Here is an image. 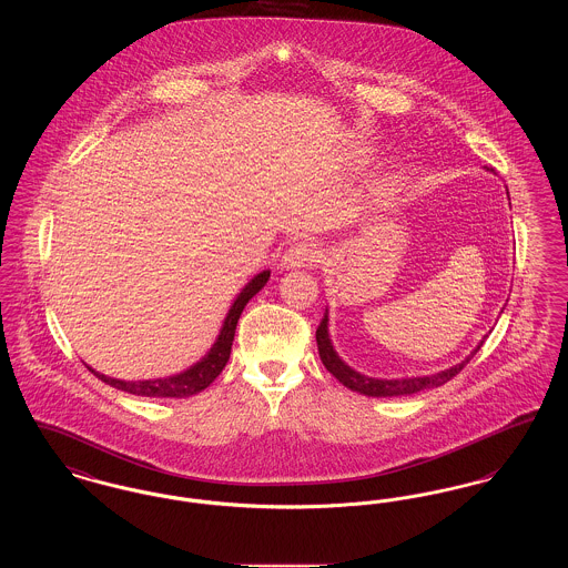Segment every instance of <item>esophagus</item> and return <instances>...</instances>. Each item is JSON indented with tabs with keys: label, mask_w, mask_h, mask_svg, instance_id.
<instances>
[{
	"label": "esophagus",
	"mask_w": 568,
	"mask_h": 568,
	"mask_svg": "<svg viewBox=\"0 0 568 568\" xmlns=\"http://www.w3.org/2000/svg\"><path fill=\"white\" fill-rule=\"evenodd\" d=\"M320 251L313 243L292 244L283 255H281V271H294V268H304L317 262Z\"/></svg>",
	"instance_id": "obj_1"
}]
</instances>
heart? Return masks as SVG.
<instances>
[{
  "label": "heart",
  "mask_w": 568,
  "mask_h": 568,
  "mask_svg": "<svg viewBox=\"0 0 568 568\" xmlns=\"http://www.w3.org/2000/svg\"><path fill=\"white\" fill-rule=\"evenodd\" d=\"M389 190H392V187H389ZM389 190H387V191H389Z\"/></svg>",
  "instance_id": "b5f03b06"
}]
</instances>
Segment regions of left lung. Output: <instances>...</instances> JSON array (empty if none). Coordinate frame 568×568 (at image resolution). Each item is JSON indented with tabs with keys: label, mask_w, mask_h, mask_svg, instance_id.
Returning a JSON list of instances; mask_svg holds the SVG:
<instances>
[{
	"label": "left lung",
	"mask_w": 568,
	"mask_h": 568,
	"mask_svg": "<svg viewBox=\"0 0 568 568\" xmlns=\"http://www.w3.org/2000/svg\"><path fill=\"white\" fill-rule=\"evenodd\" d=\"M509 193V191H507ZM329 315H327V308H325L324 320L317 327V347H320V357L324 362L325 368L329 371V375L338 378L345 387H349L352 392H359L364 396H373V398H392V396H410V394H417V392H424V389H433V387H440L445 385L447 381L458 375L459 371L470 362V357L475 353L481 349L486 336L477 343V347L473 352L468 353L462 362L445 368V371H438L433 375H424V377H400V378H378L368 377V375H362L357 373L355 368H352L332 345V338H329Z\"/></svg>",
	"instance_id": "1"
}]
</instances>
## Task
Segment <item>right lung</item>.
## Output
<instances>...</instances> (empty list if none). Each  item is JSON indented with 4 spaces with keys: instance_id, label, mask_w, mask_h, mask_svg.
Wrapping results in <instances>:
<instances>
[{
    "instance_id": "right-lung-1",
    "label": "right lung",
    "mask_w": 568,
    "mask_h": 568,
    "mask_svg": "<svg viewBox=\"0 0 568 568\" xmlns=\"http://www.w3.org/2000/svg\"><path fill=\"white\" fill-rule=\"evenodd\" d=\"M268 278H271V271H262L244 285L243 290L234 297L230 311L225 313V320H223L221 329L216 334L213 347L204 353V357H200L195 364H191L190 368H185V371H181L176 375L160 378H142V381H123V378L109 377L104 373H98L89 364H84V366L95 377L102 378L110 387H116V389L134 394V396H144V398H190L193 394H200L225 368V364L230 359V353H232L236 324H239V320L243 315L244 306L248 304V300L255 296L260 290H264Z\"/></svg>"
}]
</instances>
